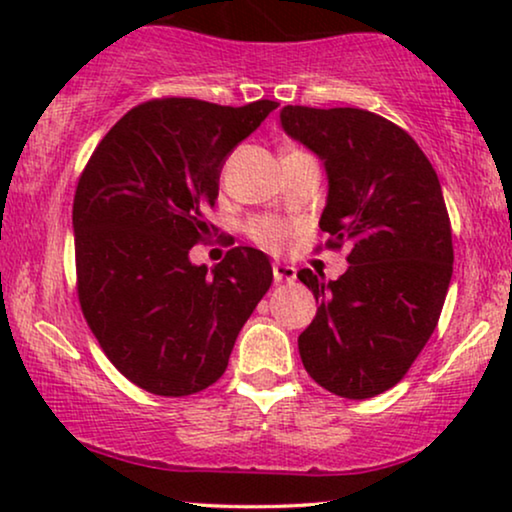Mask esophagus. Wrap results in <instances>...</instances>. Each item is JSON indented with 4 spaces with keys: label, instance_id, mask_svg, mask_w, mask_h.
Listing matches in <instances>:
<instances>
[{
    "label": "esophagus",
    "instance_id": "1",
    "mask_svg": "<svg viewBox=\"0 0 512 512\" xmlns=\"http://www.w3.org/2000/svg\"><path fill=\"white\" fill-rule=\"evenodd\" d=\"M272 277H275V284H291L296 279V268L289 263H275L272 265Z\"/></svg>",
    "mask_w": 512,
    "mask_h": 512
}]
</instances>
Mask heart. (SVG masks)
I'll list each match as a JSON object with an SVG mask.
<instances>
[{
    "label": "heart",
    "instance_id": "obj_1",
    "mask_svg": "<svg viewBox=\"0 0 512 512\" xmlns=\"http://www.w3.org/2000/svg\"><path fill=\"white\" fill-rule=\"evenodd\" d=\"M247 233L256 244H261L263 249H270V251L282 249L284 242L289 240V226L279 219H270V216L251 219L247 226Z\"/></svg>",
    "mask_w": 512,
    "mask_h": 512
}]
</instances>
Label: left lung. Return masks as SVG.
<instances>
[{
  "label": "left lung",
  "mask_w": 512,
  "mask_h": 512,
  "mask_svg": "<svg viewBox=\"0 0 512 512\" xmlns=\"http://www.w3.org/2000/svg\"><path fill=\"white\" fill-rule=\"evenodd\" d=\"M282 125L326 165V249L349 247V268L335 282L298 272L321 303L298 338L300 359L335 396H377L429 342L452 279L438 174L408 132L373 111L289 104Z\"/></svg>",
  "instance_id": "left-lung-1"
}]
</instances>
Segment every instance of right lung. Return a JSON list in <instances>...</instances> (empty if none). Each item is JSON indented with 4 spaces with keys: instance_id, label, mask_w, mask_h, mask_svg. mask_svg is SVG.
<instances>
[{
    "instance_id": "add662e5",
    "label": "right lung",
    "mask_w": 512,
    "mask_h": 512,
    "mask_svg": "<svg viewBox=\"0 0 512 512\" xmlns=\"http://www.w3.org/2000/svg\"><path fill=\"white\" fill-rule=\"evenodd\" d=\"M277 107L142 102L83 167L72 209L81 312L118 373L149 394L212 387L270 289L263 251L233 247L209 272L188 251L216 235L205 212L219 195L223 160Z\"/></svg>"
}]
</instances>
